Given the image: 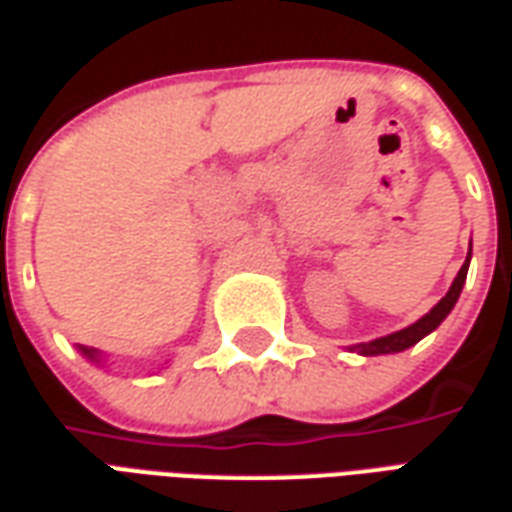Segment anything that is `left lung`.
Segmentation results:
<instances>
[{"label": "left lung", "mask_w": 512, "mask_h": 512, "mask_svg": "<svg viewBox=\"0 0 512 512\" xmlns=\"http://www.w3.org/2000/svg\"><path fill=\"white\" fill-rule=\"evenodd\" d=\"M469 259H472V242H469V256H466L464 267H461V270H458V275H455L450 292H447L442 300L436 302L434 308L425 313L423 319H417V322L409 324V327H404V330L384 335V338H376V341H371V343H357L354 349H357L360 354H365V357H371V354H395V352H404V349H409V346H414V343L420 341V338H425L428 333H434L436 327H439V324L447 319V313L453 311L455 302H458V294H461V289H464V283H466Z\"/></svg>", "instance_id": "8db88e82"}]
</instances>
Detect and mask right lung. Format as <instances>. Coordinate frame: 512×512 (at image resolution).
Instances as JSON below:
<instances>
[{
    "mask_svg": "<svg viewBox=\"0 0 512 512\" xmlns=\"http://www.w3.org/2000/svg\"><path fill=\"white\" fill-rule=\"evenodd\" d=\"M81 354H84V357H89V360H95V363H100L98 349H87V346H81Z\"/></svg>",
    "mask_w": 512,
    "mask_h": 512,
    "instance_id": "right-lung-1",
    "label": "right lung"
}]
</instances>
